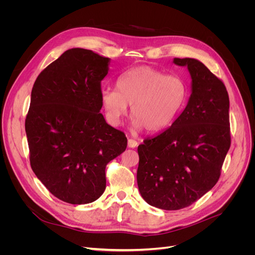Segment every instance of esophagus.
Listing matches in <instances>:
<instances>
[{"mask_svg":"<svg viewBox=\"0 0 255 255\" xmlns=\"http://www.w3.org/2000/svg\"><path fill=\"white\" fill-rule=\"evenodd\" d=\"M127 145H128V148H135V146H137V141L132 139V138H128Z\"/></svg>","mask_w":255,"mask_h":255,"instance_id":"obj_1","label":"esophagus"}]
</instances>
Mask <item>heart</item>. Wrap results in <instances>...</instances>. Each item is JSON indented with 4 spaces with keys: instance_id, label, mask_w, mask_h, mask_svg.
<instances>
[{
    "instance_id": "heart-1",
    "label": "heart",
    "mask_w": 255,
    "mask_h": 255,
    "mask_svg": "<svg viewBox=\"0 0 255 255\" xmlns=\"http://www.w3.org/2000/svg\"><path fill=\"white\" fill-rule=\"evenodd\" d=\"M188 89L178 75H166L150 66L121 74L117 90H101L100 99L110 122L119 125L131 105L133 126L157 132L169 126L182 111Z\"/></svg>"
}]
</instances>
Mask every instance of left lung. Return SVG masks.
Instances as JSON below:
<instances>
[{
    "mask_svg": "<svg viewBox=\"0 0 255 255\" xmlns=\"http://www.w3.org/2000/svg\"><path fill=\"white\" fill-rule=\"evenodd\" d=\"M191 76V95L169 128L137 148V185L149 205H192L218 182L231 146L230 98L221 80L196 59H173Z\"/></svg>",
    "mask_w": 255,
    "mask_h": 255,
    "instance_id": "obj_1",
    "label": "left lung"
}]
</instances>
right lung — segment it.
Instances as JSON below:
<instances>
[{
    "label": "right lung",
    "instance_id": "obj_1",
    "mask_svg": "<svg viewBox=\"0 0 255 255\" xmlns=\"http://www.w3.org/2000/svg\"><path fill=\"white\" fill-rule=\"evenodd\" d=\"M111 59L85 48L66 50L32 89L25 133L31 167L48 191L72 205L95 202L105 190V167L127 138L105 122L101 80Z\"/></svg>",
    "mask_w": 255,
    "mask_h": 255
}]
</instances>
